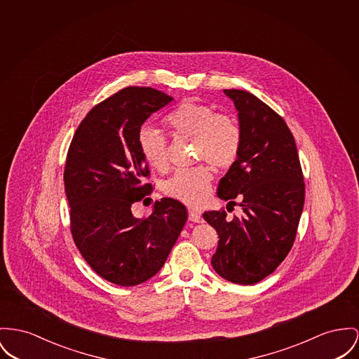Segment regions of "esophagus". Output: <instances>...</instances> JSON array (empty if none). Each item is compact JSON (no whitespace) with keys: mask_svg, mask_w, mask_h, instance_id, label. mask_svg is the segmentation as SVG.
I'll list each match as a JSON object with an SVG mask.
<instances>
[{"mask_svg":"<svg viewBox=\"0 0 359 359\" xmlns=\"http://www.w3.org/2000/svg\"><path fill=\"white\" fill-rule=\"evenodd\" d=\"M189 220L193 222V223H200L203 220V217H201V214L198 211L189 210Z\"/></svg>","mask_w":359,"mask_h":359,"instance_id":"34e87169","label":"esophagus"}]
</instances>
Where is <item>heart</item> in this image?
<instances>
[{"instance_id":"1","label":"heart","mask_w":359,"mask_h":359,"mask_svg":"<svg viewBox=\"0 0 359 359\" xmlns=\"http://www.w3.org/2000/svg\"><path fill=\"white\" fill-rule=\"evenodd\" d=\"M165 125L177 136L196 140V156L216 168H231L238 159L242 132L229 116L219 114L211 106L185 100L165 116ZM139 149L145 162L156 170L168 168V139L155 128L144 126L137 136ZM212 172L207 166L180 168L168 180V196L191 205L205 201Z\"/></svg>"}]
</instances>
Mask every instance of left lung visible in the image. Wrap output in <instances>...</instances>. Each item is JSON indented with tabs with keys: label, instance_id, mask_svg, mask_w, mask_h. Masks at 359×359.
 <instances>
[{
	"label": "left lung",
	"instance_id": "obj_1",
	"mask_svg": "<svg viewBox=\"0 0 359 359\" xmlns=\"http://www.w3.org/2000/svg\"><path fill=\"white\" fill-rule=\"evenodd\" d=\"M238 110L242 147L220 180L217 196L239 205L242 215L222 208L203 217L219 236L212 266L229 282L255 285L286 259L295 241L305 201V182L292 133L263 100L242 90H224ZM229 211V208H227Z\"/></svg>",
	"mask_w": 359,
	"mask_h": 359
}]
</instances>
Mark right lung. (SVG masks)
Masks as SVG:
<instances>
[{"instance_id": "add662e5", "label": "right lung", "mask_w": 359, "mask_h": 359, "mask_svg": "<svg viewBox=\"0 0 359 359\" xmlns=\"http://www.w3.org/2000/svg\"><path fill=\"white\" fill-rule=\"evenodd\" d=\"M172 97L151 87H125L94 106L77 126L64 170L71 233L80 255L103 279L140 285L163 266L188 211L178 200L155 201L137 219L132 205L152 193L139 149L144 121Z\"/></svg>"}]
</instances>
